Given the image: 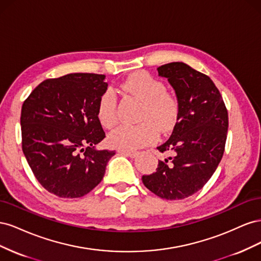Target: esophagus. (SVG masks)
<instances>
[{"label":"esophagus","instance_id":"1","mask_svg":"<svg viewBox=\"0 0 261 261\" xmlns=\"http://www.w3.org/2000/svg\"><path fill=\"white\" fill-rule=\"evenodd\" d=\"M117 152L121 154H124V155L130 156V158H135L138 154L137 151H133V150H123V149H118Z\"/></svg>","mask_w":261,"mask_h":261}]
</instances>
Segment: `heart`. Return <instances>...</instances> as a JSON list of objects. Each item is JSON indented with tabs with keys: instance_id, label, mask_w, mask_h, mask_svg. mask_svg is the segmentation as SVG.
Listing matches in <instances>:
<instances>
[{
	"instance_id": "heart-1",
	"label": "heart",
	"mask_w": 261,
	"mask_h": 261,
	"mask_svg": "<svg viewBox=\"0 0 261 261\" xmlns=\"http://www.w3.org/2000/svg\"><path fill=\"white\" fill-rule=\"evenodd\" d=\"M122 89L139 101L141 107L137 125H123L110 133L109 144L123 150H135L153 143L158 138V129L167 133L174 126L179 102L171 92L165 90L162 82L146 72L132 74L122 84ZM117 100L113 91L102 94L98 103V118L107 128L117 123Z\"/></svg>"
}]
</instances>
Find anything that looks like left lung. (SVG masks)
<instances>
[{
	"instance_id": "left-lung-1",
	"label": "left lung",
	"mask_w": 261,
	"mask_h": 261,
	"mask_svg": "<svg viewBox=\"0 0 261 261\" xmlns=\"http://www.w3.org/2000/svg\"><path fill=\"white\" fill-rule=\"evenodd\" d=\"M158 73L175 90L179 112L172 135L156 147L170 156L159 160L143 183L163 199L179 200L198 192L217 170L226 141L227 110L210 77L185 63L164 64Z\"/></svg>"
}]
</instances>
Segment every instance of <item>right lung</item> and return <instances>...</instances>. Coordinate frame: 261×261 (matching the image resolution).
<instances>
[{
    "mask_svg": "<svg viewBox=\"0 0 261 261\" xmlns=\"http://www.w3.org/2000/svg\"><path fill=\"white\" fill-rule=\"evenodd\" d=\"M106 76L75 73L38 85L21 107V145L30 169L46 191L80 198L102 180L115 154L96 146L106 137L98 103Z\"/></svg>",
    "mask_w": 261,
    "mask_h": 261,
    "instance_id": "add662e5",
    "label": "right lung"
}]
</instances>
